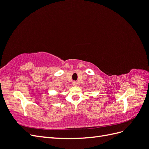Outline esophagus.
Instances as JSON below:
<instances>
[{
  "mask_svg": "<svg viewBox=\"0 0 149 149\" xmlns=\"http://www.w3.org/2000/svg\"><path fill=\"white\" fill-rule=\"evenodd\" d=\"M77 82H76V81H73V83H72V84H73V86H76V85H77Z\"/></svg>",
  "mask_w": 149,
  "mask_h": 149,
  "instance_id": "esophagus-1",
  "label": "esophagus"
}]
</instances>
